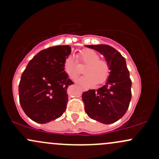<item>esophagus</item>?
Instances as JSON below:
<instances>
[{
	"label": "esophagus",
	"instance_id": "esophagus-1",
	"mask_svg": "<svg viewBox=\"0 0 159 159\" xmlns=\"http://www.w3.org/2000/svg\"><path fill=\"white\" fill-rule=\"evenodd\" d=\"M86 88H82V91H86Z\"/></svg>",
	"mask_w": 159,
	"mask_h": 159
}]
</instances>
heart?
<instances>
[{
  "label": "heart",
  "mask_w": 159,
  "mask_h": 159,
  "mask_svg": "<svg viewBox=\"0 0 159 159\" xmlns=\"http://www.w3.org/2000/svg\"><path fill=\"white\" fill-rule=\"evenodd\" d=\"M78 61L81 64H87L84 68L85 75L78 79V83L83 86H92L96 83L103 84L107 79L110 71L109 63L106 59L100 58L99 54L94 50L91 49L81 50L77 55V59L72 56L66 58L64 69L71 79H75L80 73Z\"/></svg>",
  "instance_id": "b5f03b06"
}]
</instances>
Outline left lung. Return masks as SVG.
<instances>
[{
	"mask_svg": "<svg viewBox=\"0 0 159 159\" xmlns=\"http://www.w3.org/2000/svg\"><path fill=\"white\" fill-rule=\"evenodd\" d=\"M86 46L104 56L110 71L103 87L82 93L85 112L90 118L104 124L115 123L124 116L132 98V81L126 60L119 52L108 45Z\"/></svg>",
	"mask_w": 159,
	"mask_h": 159,
	"instance_id": "obj_1",
	"label": "left lung"
}]
</instances>
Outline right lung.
Returning <instances> with one entry per match:
<instances>
[{
  "mask_svg": "<svg viewBox=\"0 0 159 159\" xmlns=\"http://www.w3.org/2000/svg\"><path fill=\"white\" fill-rule=\"evenodd\" d=\"M69 46H56L38 52L21 75L19 98L24 113L36 123H46L66 110L67 88L73 83L64 71Z\"/></svg>",
  "mask_w": 159,
  "mask_h": 159,
  "instance_id": "obj_1",
  "label": "right lung"
}]
</instances>
